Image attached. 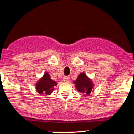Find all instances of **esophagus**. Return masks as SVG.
<instances>
[{"label": "esophagus", "instance_id": "obj_1", "mask_svg": "<svg viewBox=\"0 0 134 134\" xmlns=\"http://www.w3.org/2000/svg\"><path fill=\"white\" fill-rule=\"evenodd\" d=\"M63 80L65 83H69L70 81V78L69 76H65L64 78H63Z\"/></svg>", "mask_w": 134, "mask_h": 134}]
</instances>
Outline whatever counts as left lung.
Instances as JSON below:
<instances>
[{"label":"left lung","instance_id":"obj_1","mask_svg":"<svg viewBox=\"0 0 134 134\" xmlns=\"http://www.w3.org/2000/svg\"><path fill=\"white\" fill-rule=\"evenodd\" d=\"M75 87L79 92L86 96H89L92 90L94 89V83L85 72L79 74L76 80L74 81Z\"/></svg>","mask_w":134,"mask_h":134}]
</instances>
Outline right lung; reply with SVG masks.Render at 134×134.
Instances as JSON below:
<instances>
[{"label": "right lung", "mask_w": 134, "mask_h": 134, "mask_svg": "<svg viewBox=\"0 0 134 134\" xmlns=\"http://www.w3.org/2000/svg\"><path fill=\"white\" fill-rule=\"evenodd\" d=\"M57 85L55 81H53L51 78L50 75L47 72H46L43 77L36 83V91L39 94H44L47 96L49 95L54 91V86Z\"/></svg>", "instance_id": "right-lung-1"}]
</instances>
